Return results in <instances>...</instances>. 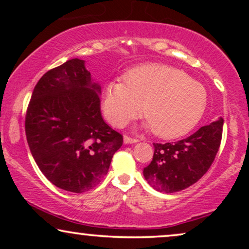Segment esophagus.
I'll use <instances>...</instances> for the list:
<instances>
[{"mask_svg": "<svg viewBox=\"0 0 249 249\" xmlns=\"http://www.w3.org/2000/svg\"><path fill=\"white\" fill-rule=\"evenodd\" d=\"M138 141L135 138H130L129 136H124V144H135V142H137Z\"/></svg>", "mask_w": 249, "mask_h": 249, "instance_id": "obj_1", "label": "esophagus"}]
</instances>
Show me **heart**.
<instances>
[{"instance_id":"1","label":"heart","mask_w":249,"mask_h":249,"mask_svg":"<svg viewBox=\"0 0 249 249\" xmlns=\"http://www.w3.org/2000/svg\"><path fill=\"white\" fill-rule=\"evenodd\" d=\"M124 83L104 86L102 103L108 121L124 125L142 110L144 125L160 138L188 134L203 117L207 105L205 87L175 67L146 63L128 70Z\"/></svg>"}]
</instances>
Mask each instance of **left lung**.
Segmentation results:
<instances>
[{
  "mask_svg": "<svg viewBox=\"0 0 249 249\" xmlns=\"http://www.w3.org/2000/svg\"><path fill=\"white\" fill-rule=\"evenodd\" d=\"M223 119L219 118L195 134L176 142L154 145V155L144 177L160 193H177L198 181L219 151Z\"/></svg>",
  "mask_w": 249,
  "mask_h": 249,
  "instance_id": "1",
  "label": "left lung"
}]
</instances>
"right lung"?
<instances>
[{
  "label": "right lung",
  "mask_w": 249,
  "mask_h": 249,
  "mask_svg": "<svg viewBox=\"0 0 249 249\" xmlns=\"http://www.w3.org/2000/svg\"><path fill=\"white\" fill-rule=\"evenodd\" d=\"M100 95L101 85L77 57L47 71L34 88L27 142L43 175L67 192L94 188L122 146V136L102 118Z\"/></svg>",
  "instance_id": "right-lung-1"
}]
</instances>
